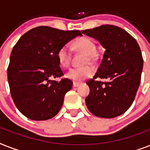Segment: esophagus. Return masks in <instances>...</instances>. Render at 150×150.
<instances>
[{
	"label": "esophagus",
	"mask_w": 150,
	"mask_h": 150,
	"mask_svg": "<svg viewBox=\"0 0 150 150\" xmlns=\"http://www.w3.org/2000/svg\"><path fill=\"white\" fill-rule=\"evenodd\" d=\"M81 84L80 82H74V83H73V86L74 87H78L79 85Z\"/></svg>",
	"instance_id": "1"
}]
</instances>
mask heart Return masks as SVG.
<instances>
[{
	"instance_id": "obj_1",
	"label": "heart",
	"mask_w": 150,
	"mask_h": 150,
	"mask_svg": "<svg viewBox=\"0 0 150 150\" xmlns=\"http://www.w3.org/2000/svg\"><path fill=\"white\" fill-rule=\"evenodd\" d=\"M73 47L77 51L86 54V63L95 61L97 54L96 53V44L92 39L86 36L80 37L73 43ZM57 57L59 64L62 68H68L70 67L71 64V52L68 46H62L57 51ZM93 73V68L86 65L81 68H72L68 72L67 77L75 81H81L86 78L91 77Z\"/></svg>"
}]
</instances>
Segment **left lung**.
<instances>
[{
	"instance_id": "1",
	"label": "left lung",
	"mask_w": 150,
	"mask_h": 150,
	"mask_svg": "<svg viewBox=\"0 0 150 150\" xmlns=\"http://www.w3.org/2000/svg\"><path fill=\"white\" fill-rule=\"evenodd\" d=\"M82 33L96 39L106 49L96 75L86 82L90 89L87 108L96 117H116L131 107L139 86L143 67L139 46L125 30L111 25ZM99 77L108 81L96 80Z\"/></svg>"
}]
</instances>
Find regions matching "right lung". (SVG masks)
I'll return each instance as SVG.
<instances>
[{"instance_id":"add662e5","label":"right lung","mask_w":150,"mask_h":150,"mask_svg":"<svg viewBox=\"0 0 150 150\" xmlns=\"http://www.w3.org/2000/svg\"><path fill=\"white\" fill-rule=\"evenodd\" d=\"M79 30L64 31L49 26L32 29L14 46L8 68L13 101L24 116L35 121L52 118L61 110L66 93L73 82L63 76L57 54Z\"/></svg>"}]
</instances>
